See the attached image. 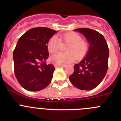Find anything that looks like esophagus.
Masks as SVG:
<instances>
[{"label": "esophagus", "instance_id": "1", "mask_svg": "<svg viewBox=\"0 0 121 121\" xmlns=\"http://www.w3.org/2000/svg\"><path fill=\"white\" fill-rule=\"evenodd\" d=\"M54 66L55 67H65V65H60V64H54Z\"/></svg>", "mask_w": 121, "mask_h": 121}]
</instances>
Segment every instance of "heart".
I'll return each mask as SVG.
<instances>
[{"label": "heart", "mask_w": 121, "mask_h": 121, "mask_svg": "<svg viewBox=\"0 0 121 121\" xmlns=\"http://www.w3.org/2000/svg\"><path fill=\"white\" fill-rule=\"evenodd\" d=\"M64 42L68 43L66 47L67 52L58 53L52 56L50 60L57 64H67L73 62L75 59H80L86 54L88 51V45L86 42L82 40L79 35L76 33H67L61 36ZM60 39L56 36L50 37L47 43L48 50L51 54L57 52L60 47Z\"/></svg>", "instance_id": "b5f03b06"}]
</instances>
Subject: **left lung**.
Here are the masks:
<instances>
[{
	"label": "left lung",
	"instance_id": "left-lung-1",
	"mask_svg": "<svg viewBox=\"0 0 121 121\" xmlns=\"http://www.w3.org/2000/svg\"><path fill=\"white\" fill-rule=\"evenodd\" d=\"M74 31L85 36L89 43V49L82 61L74 66V73L69 79L79 89L91 90L102 82L107 71L108 45L104 37L96 31L85 28Z\"/></svg>",
	"mask_w": 121,
	"mask_h": 121
}]
</instances>
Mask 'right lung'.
<instances>
[{"instance_id": "right-lung-1", "label": "right lung", "mask_w": 121, "mask_h": 121, "mask_svg": "<svg viewBox=\"0 0 121 121\" xmlns=\"http://www.w3.org/2000/svg\"><path fill=\"white\" fill-rule=\"evenodd\" d=\"M57 33L48 28L29 30L18 40L13 52L15 75L20 85L30 91L46 88L51 82L55 68L47 64V43Z\"/></svg>"}]
</instances>
